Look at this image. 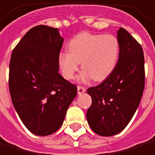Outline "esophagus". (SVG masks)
<instances>
[{
	"label": "esophagus",
	"mask_w": 155,
	"mask_h": 155,
	"mask_svg": "<svg viewBox=\"0 0 155 155\" xmlns=\"http://www.w3.org/2000/svg\"><path fill=\"white\" fill-rule=\"evenodd\" d=\"M85 91H86V89H85L84 87H82V86H78V94H83Z\"/></svg>",
	"instance_id": "1"
}]
</instances>
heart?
Listing matches in <instances>:
<instances>
[{
  "label": "heart",
  "instance_id": "1",
  "mask_svg": "<svg viewBox=\"0 0 155 155\" xmlns=\"http://www.w3.org/2000/svg\"><path fill=\"white\" fill-rule=\"evenodd\" d=\"M118 57L119 41L114 36L81 33L70 41L68 51L58 55V66L65 78L73 79L81 62L82 78L101 81L113 73Z\"/></svg>",
  "mask_w": 155,
  "mask_h": 155
}]
</instances>
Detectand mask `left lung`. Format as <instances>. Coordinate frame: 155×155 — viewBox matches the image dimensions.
<instances>
[{
  "instance_id": "8db88e82",
  "label": "left lung",
  "mask_w": 155,
  "mask_h": 155,
  "mask_svg": "<svg viewBox=\"0 0 155 155\" xmlns=\"http://www.w3.org/2000/svg\"><path fill=\"white\" fill-rule=\"evenodd\" d=\"M118 61L113 73L99 85L87 90L92 105L87 121L98 135L112 136L125 129L138 108L145 87L144 53L127 30L117 31Z\"/></svg>"
}]
</instances>
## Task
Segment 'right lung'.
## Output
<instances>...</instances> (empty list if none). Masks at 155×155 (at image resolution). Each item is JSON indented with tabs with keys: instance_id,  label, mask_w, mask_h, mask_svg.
Wrapping results in <instances>:
<instances>
[{
	"instance_id": "add662e5",
	"label": "right lung",
	"mask_w": 155,
	"mask_h": 155,
	"mask_svg": "<svg viewBox=\"0 0 155 155\" xmlns=\"http://www.w3.org/2000/svg\"><path fill=\"white\" fill-rule=\"evenodd\" d=\"M63 38L58 28H31L14 48L9 63V92L14 108L29 131L45 136L62 125L77 86L58 73Z\"/></svg>"
}]
</instances>
